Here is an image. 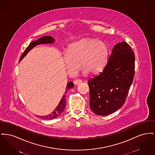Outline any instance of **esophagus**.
Instances as JSON below:
<instances>
[{"label":"esophagus","mask_w":155,"mask_h":155,"mask_svg":"<svg viewBox=\"0 0 155 155\" xmlns=\"http://www.w3.org/2000/svg\"><path fill=\"white\" fill-rule=\"evenodd\" d=\"M81 82H82V81H81V80L77 79V80H74V84L75 85H78V84H80Z\"/></svg>","instance_id":"esophagus-1"}]
</instances>
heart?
I'll return each instance as SVG.
<instances>
[{"instance_id":"1","label":"heart","mask_w":155,"mask_h":155,"mask_svg":"<svg viewBox=\"0 0 155 155\" xmlns=\"http://www.w3.org/2000/svg\"><path fill=\"white\" fill-rule=\"evenodd\" d=\"M109 48L103 41L85 38L71 44L63 53V58L68 74L75 75L81 67L84 73L99 72L107 63Z\"/></svg>"}]
</instances>
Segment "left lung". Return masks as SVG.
<instances>
[{
    "label": "left lung",
    "mask_w": 155,
    "mask_h": 155,
    "mask_svg": "<svg viewBox=\"0 0 155 155\" xmlns=\"http://www.w3.org/2000/svg\"><path fill=\"white\" fill-rule=\"evenodd\" d=\"M135 58L127 42L114 46L102 71L88 81L90 106L93 112L105 116L124 105L135 75Z\"/></svg>",
    "instance_id": "1"
}]
</instances>
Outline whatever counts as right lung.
I'll use <instances>...</instances> for the list:
<instances>
[{"label": "right lung", "instance_id": "1", "mask_svg": "<svg viewBox=\"0 0 155 155\" xmlns=\"http://www.w3.org/2000/svg\"><path fill=\"white\" fill-rule=\"evenodd\" d=\"M54 38L51 36H43L41 37V38H40L37 40L33 41V42H31L28 45V47L26 48V49L23 52V54L21 55V57L20 58V61L35 46L39 45H41V44H51V43H54ZM73 87H74V84H73V82H68L67 84V87H66V90H65V94L63 95V96L62 97L61 100L60 101V102L58 104V105L57 106V107L55 108L54 110L51 114H48L47 115H46V116L40 117V118L44 119H46V120H51V119L56 118L57 117L60 116L62 114V112L64 111V109H65V100H66V99H65L66 94H67V92H68L69 90L73 88Z\"/></svg>", "mask_w": 155, "mask_h": 155}]
</instances>
